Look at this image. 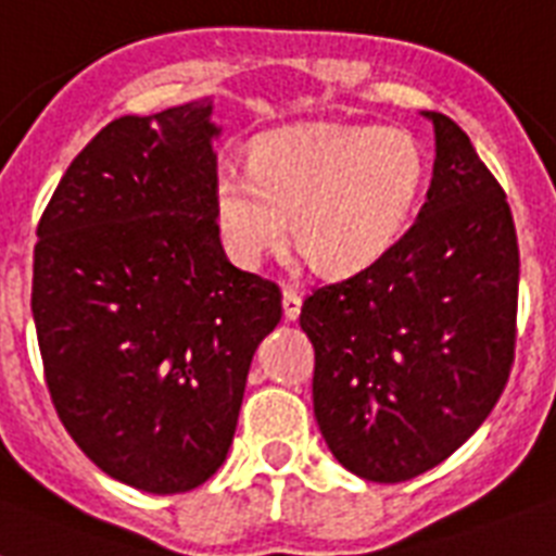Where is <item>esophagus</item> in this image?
I'll list each match as a JSON object with an SVG mask.
<instances>
[{
	"instance_id": "esophagus-1",
	"label": "esophagus",
	"mask_w": 556,
	"mask_h": 556,
	"mask_svg": "<svg viewBox=\"0 0 556 556\" xmlns=\"http://www.w3.org/2000/svg\"><path fill=\"white\" fill-rule=\"evenodd\" d=\"M282 311H286V319H296L302 311V293L296 291V288L288 286L286 291H282Z\"/></svg>"
}]
</instances>
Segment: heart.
<instances>
[{
    "label": "heart",
    "instance_id": "b5f03b06",
    "mask_svg": "<svg viewBox=\"0 0 556 556\" xmlns=\"http://www.w3.org/2000/svg\"><path fill=\"white\" fill-rule=\"evenodd\" d=\"M424 157L399 129L293 127L223 163L214 214L228 254L256 265L291 237L321 274H353L393 249L421 194Z\"/></svg>",
    "mask_w": 556,
    "mask_h": 556
}]
</instances>
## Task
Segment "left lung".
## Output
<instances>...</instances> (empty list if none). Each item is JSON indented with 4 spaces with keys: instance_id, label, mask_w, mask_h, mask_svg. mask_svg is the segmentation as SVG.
<instances>
[{
    "instance_id": "obj_1",
    "label": "left lung",
    "mask_w": 556,
    "mask_h": 556,
    "mask_svg": "<svg viewBox=\"0 0 556 556\" xmlns=\"http://www.w3.org/2000/svg\"><path fill=\"white\" fill-rule=\"evenodd\" d=\"M427 203L367 268L314 288V413L336 460L401 483L446 460L515 365L520 251L506 191L441 112Z\"/></svg>"
}]
</instances>
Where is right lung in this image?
I'll return each mask as SVG.
<instances>
[{"label":"right lung","instance_id":"obj_1","mask_svg":"<svg viewBox=\"0 0 556 556\" xmlns=\"http://www.w3.org/2000/svg\"><path fill=\"white\" fill-rule=\"evenodd\" d=\"M212 101L106 124L36 228L33 321L70 438L152 494L206 483L237 429L277 282L226 260L214 214Z\"/></svg>","mask_w":556,"mask_h":556}]
</instances>
